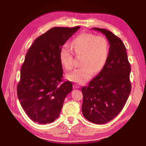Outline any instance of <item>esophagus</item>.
Returning <instances> with one entry per match:
<instances>
[{
	"label": "esophagus",
	"instance_id": "obj_1",
	"mask_svg": "<svg viewBox=\"0 0 146 146\" xmlns=\"http://www.w3.org/2000/svg\"><path fill=\"white\" fill-rule=\"evenodd\" d=\"M73 87L74 88H80V86L78 85L77 84H74Z\"/></svg>",
	"mask_w": 146,
	"mask_h": 146
}]
</instances>
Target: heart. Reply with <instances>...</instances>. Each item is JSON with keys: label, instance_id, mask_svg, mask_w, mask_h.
Wrapping results in <instances>:
<instances>
[{"label": "heart", "instance_id": "b5f03b06", "mask_svg": "<svg viewBox=\"0 0 146 146\" xmlns=\"http://www.w3.org/2000/svg\"><path fill=\"white\" fill-rule=\"evenodd\" d=\"M75 54L82 56L81 68L75 69L66 75L69 80L82 84L88 82L94 72H98L102 69L109 55V43L104 36L91 33H82L72 42ZM60 61L67 70L74 68V52L68 44L61 46L59 53Z\"/></svg>", "mask_w": 146, "mask_h": 146}]
</instances>
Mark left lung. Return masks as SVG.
I'll return each mask as SVG.
<instances>
[{
  "instance_id": "obj_1",
  "label": "left lung",
  "mask_w": 146,
  "mask_h": 146,
  "mask_svg": "<svg viewBox=\"0 0 146 146\" xmlns=\"http://www.w3.org/2000/svg\"><path fill=\"white\" fill-rule=\"evenodd\" d=\"M92 29L105 35L110 45L109 55L99 74L82 88V110L88 121L103 124L111 121L124 107L131 91V68L121 39L110 31Z\"/></svg>"
}]
</instances>
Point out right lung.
Segmentation results:
<instances>
[{
  "label": "right lung",
  "mask_w": 146,
  "mask_h": 146,
  "mask_svg": "<svg viewBox=\"0 0 146 146\" xmlns=\"http://www.w3.org/2000/svg\"><path fill=\"white\" fill-rule=\"evenodd\" d=\"M54 27L35 39L25 55L17 94L21 107L33 122L46 124L58 117L72 83L61 85L63 69L60 50L80 29Z\"/></svg>",
  "instance_id": "obj_1"
}]
</instances>
